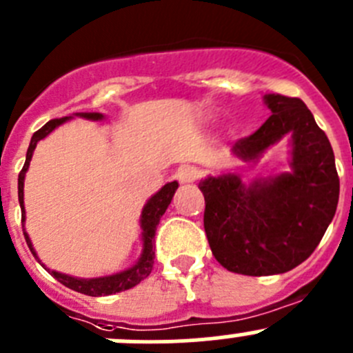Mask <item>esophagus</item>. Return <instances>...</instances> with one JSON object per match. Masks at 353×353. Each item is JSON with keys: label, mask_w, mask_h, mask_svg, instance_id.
Here are the masks:
<instances>
[{"label": "esophagus", "mask_w": 353, "mask_h": 353, "mask_svg": "<svg viewBox=\"0 0 353 353\" xmlns=\"http://www.w3.org/2000/svg\"><path fill=\"white\" fill-rule=\"evenodd\" d=\"M176 178L180 183H192L197 178V170L192 168V166H181L176 172Z\"/></svg>", "instance_id": "esophagus-1"}]
</instances>
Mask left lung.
<instances>
[{
    "instance_id": "obj_1",
    "label": "left lung",
    "mask_w": 353,
    "mask_h": 353,
    "mask_svg": "<svg viewBox=\"0 0 353 353\" xmlns=\"http://www.w3.org/2000/svg\"><path fill=\"white\" fill-rule=\"evenodd\" d=\"M271 117L232 148L243 163L290 137V170L245 183L236 173L201 180L204 230L223 268L247 276L281 274L314 252L338 205L334 154L326 134L299 97L264 94Z\"/></svg>"
}]
</instances>
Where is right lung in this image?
<instances>
[{
  "label": "right lung",
  "instance_id": "right-lung-1",
  "mask_svg": "<svg viewBox=\"0 0 353 353\" xmlns=\"http://www.w3.org/2000/svg\"><path fill=\"white\" fill-rule=\"evenodd\" d=\"M73 117H80L85 118V120H92V121H101L104 120L103 113H75ZM73 117H65V118H57V120H50L43 128L36 132L30 139L29 149H27V156H26V165H23L22 172L19 175V202L20 208H22V225H26V205H23V180H26V173L29 170L30 159H32L34 149H36L37 142L46 139L48 135L51 134L53 130H57L59 125L66 123L68 120H72ZM178 188V181H170L166 183L165 187H161V190L156 192L151 199L144 204L141 212V240H142V252L141 257L137 259V263L134 266L127 268L123 271H118V273L108 274V276H97V278H79V276H70V274L65 273H58L54 270H48L41 259L37 257L36 249H34L32 242H30L29 233L26 232L23 228V235H26V242L29 245L30 252L34 254L37 261L53 274L54 278L63 283L65 287L72 288V290L79 292V294L89 295V296H101V295H113L118 294V292H125L134 288L135 285L141 283L144 278H148L152 271V264H154V235H156V228L159 225V219L161 216L165 214V211L168 209L170 202H172L173 195H175Z\"/></svg>",
  "mask_w": 353,
  "mask_h": 353
}]
</instances>
